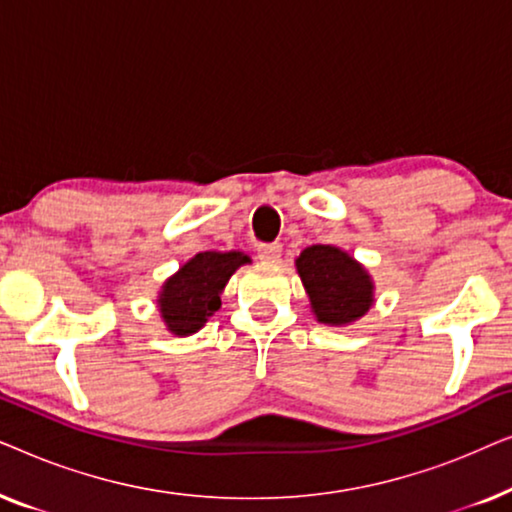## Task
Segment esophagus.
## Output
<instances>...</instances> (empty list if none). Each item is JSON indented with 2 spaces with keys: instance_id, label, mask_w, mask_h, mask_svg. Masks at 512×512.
Here are the masks:
<instances>
[{
  "instance_id": "34e87169",
  "label": "esophagus",
  "mask_w": 512,
  "mask_h": 512,
  "mask_svg": "<svg viewBox=\"0 0 512 512\" xmlns=\"http://www.w3.org/2000/svg\"><path fill=\"white\" fill-rule=\"evenodd\" d=\"M256 254H258V261H263V263H275V261H279V256H282V244H277V242L258 244Z\"/></svg>"
}]
</instances>
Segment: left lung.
I'll list each match as a JSON object with an SVG mask.
<instances>
[{
  "instance_id": "8db88e82",
  "label": "left lung",
  "mask_w": 512,
  "mask_h": 512,
  "mask_svg": "<svg viewBox=\"0 0 512 512\" xmlns=\"http://www.w3.org/2000/svg\"><path fill=\"white\" fill-rule=\"evenodd\" d=\"M296 270L319 324L347 326L373 307V279L347 251L312 244L296 258Z\"/></svg>"
}]
</instances>
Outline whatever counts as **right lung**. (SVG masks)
<instances>
[{
  "instance_id": "1",
  "label": "right lung",
  "mask_w": 512,
  "mask_h": 512,
  "mask_svg": "<svg viewBox=\"0 0 512 512\" xmlns=\"http://www.w3.org/2000/svg\"><path fill=\"white\" fill-rule=\"evenodd\" d=\"M244 263H249V256L242 251H202L181 265L158 293V310L167 331L181 338L198 333L221 307V291Z\"/></svg>"
}]
</instances>
